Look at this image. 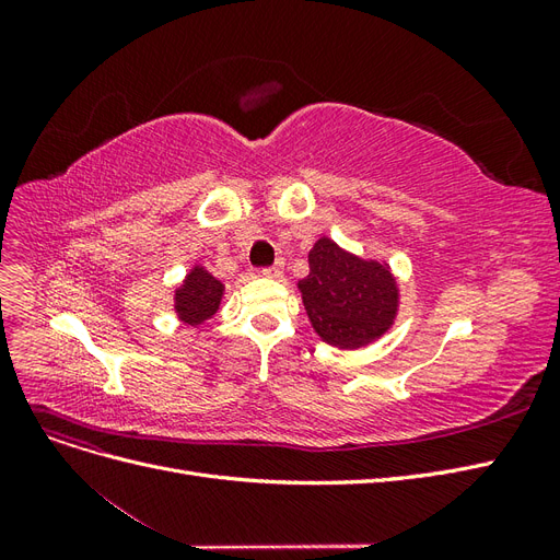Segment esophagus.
I'll use <instances>...</instances> for the list:
<instances>
[{
	"label": "esophagus",
	"mask_w": 560,
	"mask_h": 560,
	"mask_svg": "<svg viewBox=\"0 0 560 560\" xmlns=\"http://www.w3.org/2000/svg\"><path fill=\"white\" fill-rule=\"evenodd\" d=\"M282 261H276L273 266H268V268H261V276H266V278H280L282 276Z\"/></svg>",
	"instance_id": "esophagus-1"
}]
</instances>
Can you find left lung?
<instances>
[{"mask_svg":"<svg viewBox=\"0 0 560 560\" xmlns=\"http://www.w3.org/2000/svg\"><path fill=\"white\" fill-rule=\"evenodd\" d=\"M308 264L311 273L299 280V290L322 341L352 350L393 327L399 287L387 264L354 257L329 238L313 245Z\"/></svg>","mask_w":560,"mask_h":560,"instance_id":"obj_1","label":"left lung"}]
</instances>
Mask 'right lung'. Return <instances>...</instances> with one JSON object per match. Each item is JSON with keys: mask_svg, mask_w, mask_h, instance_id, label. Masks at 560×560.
Masks as SVG:
<instances>
[{"mask_svg": "<svg viewBox=\"0 0 560 560\" xmlns=\"http://www.w3.org/2000/svg\"><path fill=\"white\" fill-rule=\"evenodd\" d=\"M224 296V284L202 266H194L175 290V313L184 325L198 327L210 319Z\"/></svg>", "mask_w": 560, "mask_h": 560, "instance_id": "obj_1", "label": "right lung"}]
</instances>
